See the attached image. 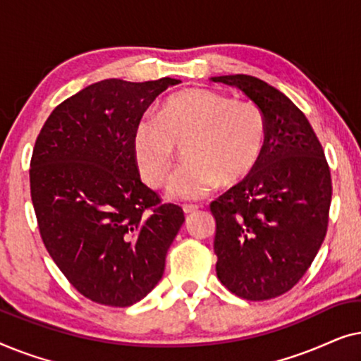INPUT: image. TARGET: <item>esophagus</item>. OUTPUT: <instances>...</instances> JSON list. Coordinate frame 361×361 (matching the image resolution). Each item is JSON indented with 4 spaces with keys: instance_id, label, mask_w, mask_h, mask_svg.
I'll return each mask as SVG.
<instances>
[{
    "instance_id": "1",
    "label": "esophagus",
    "mask_w": 361,
    "mask_h": 361,
    "mask_svg": "<svg viewBox=\"0 0 361 361\" xmlns=\"http://www.w3.org/2000/svg\"><path fill=\"white\" fill-rule=\"evenodd\" d=\"M182 210H184V214H187V215L195 214V212L199 210V205H184L182 207Z\"/></svg>"
}]
</instances>
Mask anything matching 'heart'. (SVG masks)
Listing matches in <instances>:
<instances>
[{
    "label": "heart",
    "instance_id": "1",
    "mask_svg": "<svg viewBox=\"0 0 361 361\" xmlns=\"http://www.w3.org/2000/svg\"><path fill=\"white\" fill-rule=\"evenodd\" d=\"M268 125L253 102L189 88L167 98L157 116L145 115L133 133V157L142 180L159 187L169 179L184 146L185 164L169 185V195L199 200L215 185L245 179L263 156Z\"/></svg>",
    "mask_w": 361,
    "mask_h": 361
}]
</instances>
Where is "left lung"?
I'll return each mask as SVG.
<instances>
[{
  "instance_id": "left-lung-1",
  "label": "left lung",
  "mask_w": 361,
  "mask_h": 361,
  "mask_svg": "<svg viewBox=\"0 0 361 361\" xmlns=\"http://www.w3.org/2000/svg\"><path fill=\"white\" fill-rule=\"evenodd\" d=\"M212 80L240 88L268 125L258 166L210 204L216 276L238 298L274 299L307 273L327 233V159L307 118L278 88L243 73Z\"/></svg>"
}]
</instances>
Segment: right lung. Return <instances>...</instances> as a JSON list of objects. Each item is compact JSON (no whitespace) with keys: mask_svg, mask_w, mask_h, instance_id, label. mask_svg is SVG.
<instances>
[{"mask_svg":"<svg viewBox=\"0 0 361 361\" xmlns=\"http://www.w3.org/2000/svg\"><path fill=\"white\" fill-rule=\"evenodd\" d=\"M177 83H93L56 106L34 145L29 182L44 246L97 304L128 307L146 298L185 220L142 184L131 145L147 106Z\"/></svg>","mask_w":361,"mask_h":361,"instance_id":"add662e5","label":"right lung"}]
</instances>
